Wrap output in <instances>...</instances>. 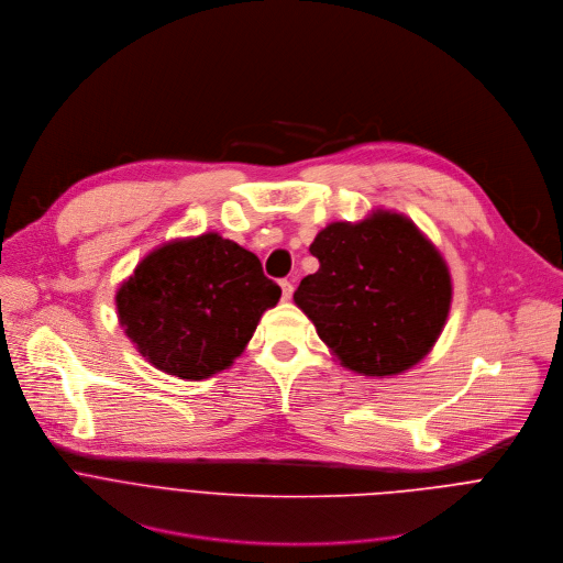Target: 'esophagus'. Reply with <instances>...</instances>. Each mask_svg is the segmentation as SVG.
<instances>
[{"mask_svg":"<svg viewBox=\"0 0 563 563\" xmlns=\"http://www.w3.org/2000/svg\"><path fill=\"white\" fill-rule=\"evenodd\" d=\"M280 289H283V300H289L294 294V285L289 280H280Z\"/></svg>","mask_w":563,"mask_h":563,"instance_id":"34e87169","label":"esophagus"}]
</instances>
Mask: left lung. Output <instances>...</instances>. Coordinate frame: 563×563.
I'll list each match as a JSON object with an SVG mask.
<instances>
[{
    "label": "left lung",
    "instance_id": "1",
    "mask_svg": "<svg viewBox=\"0 0 563 563\" xmlns=\"http://www.w3.org/2000/svg\"><path fill=\"white\" fill-rule=\"evenodd\" d=\"M320 267L300 280L296 305L341 363L365 376L417 365L437 343L452 300L450 272L412 220L376 211L332 222L309 247Z\"/></svg>",
    "mask_w": 563,
    "mask_h": 563
}]
</instances>
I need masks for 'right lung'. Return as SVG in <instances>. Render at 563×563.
Instances as JSON below:
<instances>
[{
  "mask_svg": "<svg viewBox=\"0 0 563 563\" xmlns=\"http://www.w3.org/2000/svg\"><path fill=\"white\" fill-rule=\"evenodd\" d=\"M278 298L252 252L202 233L151 252L115 302L124 334L151 365L200 380L240 356Z\"/></svg>",
  "mask_w": 563,
  "mask_h": 563,
  "instance_id": "add662e5",
  "label": "right lung"
}]
</instances>
